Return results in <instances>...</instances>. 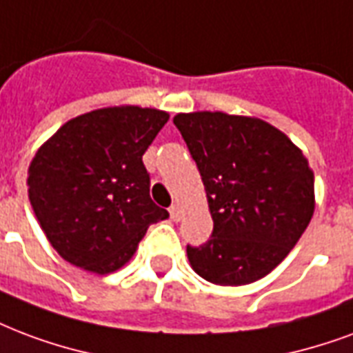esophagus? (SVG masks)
<instances>
[{"label":"esophagus","mask_w":353,"mask_h":353,"mask_svg":"<svg viewBox=\"0 0 353 353\" xmlns=\"http://www.w3.org/2000/svg\"><path fill=\"white\" fill-rule=\"evenodd\" d=\"M181 215H183V211H181V208H179L177 203L170 205V216H172L174 221H179V219H181Z\"/></svg>","instance_id":"1"}]
</instances>
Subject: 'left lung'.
<instances>
[{"label": "left lung", "instance_id": "8db88e82", "mask_svg": "<svg viewBox=\"0 0 353 353\" xmlns=\"http://www.w3.org/2000/svg\"><path fill=\"white\" fill-rule=\"evenodd\" d=\"M202 177L213 232L187 245L192 270L221 286L273 271L309 226L314 174L301 151L262 119L194 112L174 117Z\"/></svg>", "mask_w": 353, "mask_h": 353}]
</instances>
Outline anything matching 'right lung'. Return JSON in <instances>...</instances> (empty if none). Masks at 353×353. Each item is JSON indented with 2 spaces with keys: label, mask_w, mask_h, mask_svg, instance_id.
Instances as JSON below:
<instances>
[{
  "label": "right lung",
  "mask_w": 353,
  "mask_h": 353,
  "mask_svg": "<svg viewBox=\"0 0 353 353\" xmlns=\"http://www.w3.org/2000/svg\"><path fill=\"white\" fill-rule=\"evenodd\" d=\"M168 121L155 108H103L70 119L30 166V202L52 247L78 268L112 273L168 211L150 196L142 157Z\"/></svg>",
  "instance_id": "1"
}]
</instances>
